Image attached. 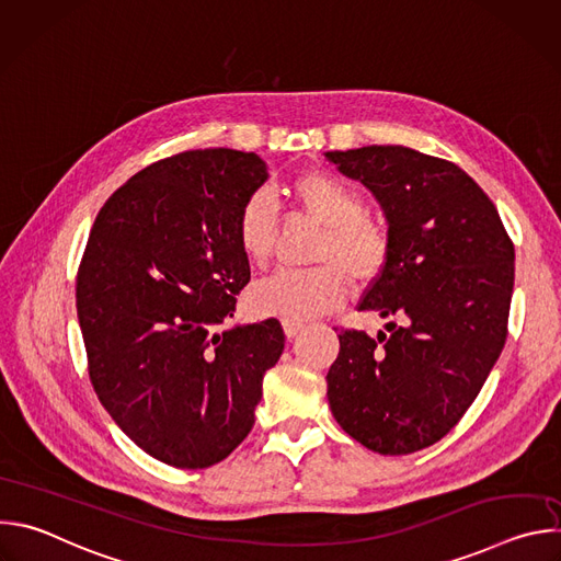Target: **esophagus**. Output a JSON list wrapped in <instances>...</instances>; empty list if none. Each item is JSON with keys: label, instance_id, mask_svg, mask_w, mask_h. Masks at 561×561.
<instances>
[{"label": "esophagus", "instance_id": "obj_1", "mask_svg": "<svg viewBox=\"0 0 561 561\" xmlns=\"http://www.w3.org/2000/svg\"><path fill=\"white\" fill-rule=\"evenodd\" d=\"M282 327H284V333L288 340H293L304 329V324L297 322V319H282Z\"/></svg>", "mask_w": 561, "mask_h": 561}]
</instances>
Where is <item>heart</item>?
I'll list each match as a JSON object with an SVG mask.
<instances>
[{"instance_id": "1", "label": "heart", "mask_w": 561, "mask_h": 561, "mask_svg": "<svg viewBox=\"0 0 561 561\" xmlns=\"http://www.w3.org/2000/svg\"><path fill=\"white\" fill-rule=\"evenodd\" d=\"M293 199L322 224L312 262L319 266L295 271L282 268L251 290V306L260 314L308 319L337 308L348 279L357 286L373 284L390 257V232L386 224L364 210L357 188L329 173H306L295 180ZM277 237V202L266 191L251 195L239 208L234 242L242 257L264 268Z\"/></svg>"}]
</instances>
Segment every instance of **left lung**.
<instances>
[{
	"label": "left lung",
	"instance_id": "obj_1",
	"mask_svg": "<svg viewBox=\"0 0 561 561\" xmlns=\"http://www.w3.org/2000/svg\"><path fill=\"white\" fill-rule=\"evenodd\" d=\"M381 204L390 257L357 310L377 337L342 331L327 383L337 424L366 448L439 442L482 390L508 335L515 247L491 197L459 167L407 146L324 152Z\"/></svg>",
	"mask_w": 561,
	"mask_h": 561
}]
</instances>
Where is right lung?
<instances>
[{
  "instance_id": "right-lung-1",
  "label": "right lung",
  "mask_w": 561,
  "mask_h": 561,
  "mask_svg": "<svg viewBox=\"0 0 561 561\" xmlns=\"http://www.w3.org/2000/svg\"><path fill=\"white\" fill-rule=\"evenodd\" d=\"M268 180L255 152L186 150L146 167L102 206L77 271L91 383L150 457L208 468L255 424L284 351L277 319L226 329L251 266L239 208Z\"/></svg>"
}]
</instances>
